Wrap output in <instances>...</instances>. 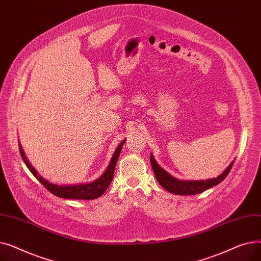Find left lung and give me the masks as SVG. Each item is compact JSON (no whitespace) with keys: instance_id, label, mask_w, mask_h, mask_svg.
<instances>
[{"instance_id":"8db88e82","label":"left lung","mask_w":261,"mask_h":261,"mask_svg":"<svg viewBox=\"0 0 261 261\" xmlns=\"http://www.w3.org/2000/svg\"><path fill=\"white\" fill-rule=\"evenodd\" d=\"M150 162H151V166L158 182L167 191H169V193L181 196L197 195L203 193L204 190L212 188L215 185H218L219 183H221L229 173L232 165H234V162L230 163V165L223 171V173L215 177V179H210L205 181H180L171 176L161 166H159L158 163L154 161L152 154L150 156Z\"/></svg>"}]
</instances>
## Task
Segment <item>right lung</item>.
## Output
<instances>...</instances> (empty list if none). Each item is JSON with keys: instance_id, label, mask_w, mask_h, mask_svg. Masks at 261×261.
I'll return each instance as SVG.
<instances>
[{"instance_id": "add662e5", "label": "right lung", "mask_w": 261, "mask_h": 261, "mask_svg": "<svg viewBox=\"0 0 261 261\" xmlns=\"http://www.w3.org/2000/svg\"><path fill=\"white\" fill-rule=\"evenodd\" d=\"M123 143H125V141L121 142L119 144V146L117 147V149L115 150V152L112 156V160H111V162H110L109 167L107 168V170L99 177V179H97L92 183H89V184H80V185H73V186H62V185L59 186V185L51 184V183L47 182L46 180H44L42 176L38 174V172L35 170V168L30 164L29 160L26 159L21 146H19L20 147L19 149H20L21 156H22L24 163L26 164L27 168L31 170V172L37 177L38 181L42 184L49 191V193H51L53 195L57 196V197L64 198V199L93 200L96 198H99L107 190L109 185L111 184V182L113 180V174H114V170H115V166H116V162L118 160Z\"/></svg>"}]
</instances>
